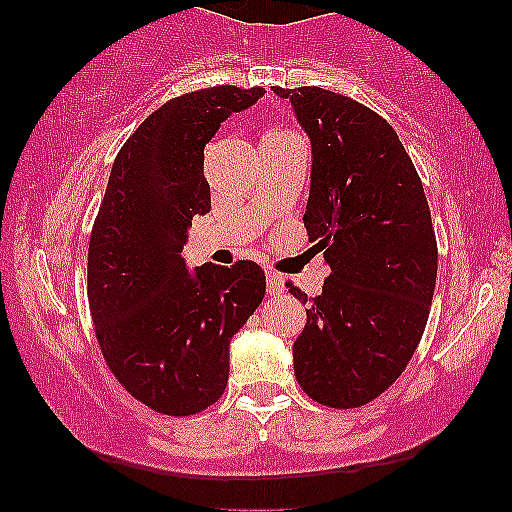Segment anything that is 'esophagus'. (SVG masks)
Returning <instances> with one entry per match:
<instances>
[{
  "mask_svg": "<svg viewBox=\"0 0 512 512\" xmlns=\"http://www.w3.org/2000/svg\"><path fill=\"white\" fill-rule=\"evenodd\" d=\"M267 291L269 293H281L284 291V279L276 272H267Z\"/></svg>",
  "mask_w": 512,
  "mask_h": 512,
  "instance_id": "34e87169",
  "label": "esophagus"
}]
</instances>
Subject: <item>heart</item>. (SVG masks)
I'll return each mask as SVG.
<instances>
[{"instance_id":"b5f03b06","label":"heart","mask_w":512,"mask_h":512,"mask_svg":"<svg viewBox=\"0 0 512 512\" xmlns=\"http://www.w3.org/2000/svg\"><path fill=\"white\" fill-rule=\"evenodd\" d=\"M281 134H291V132H284V129H274V132H267L262 139H269V137H281Z\"/></svg>"}]
</instances>
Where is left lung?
Instances as JSON below:
<instances>
[{
  "label": "left lung",
  "mask_w": 512,
  "mask_h": 512,
  "mask_svg": "<svg viewBox=\"0 0 512 512\" xmlns=\"http://www.w3.org/2000/svg\"><path fill=\"white\" fill-rule=\"evenodd\" d=\"M313 146L303 223L330 276L293 342L298 385L315 402L356 409L407 368L426 330L438 245L419 173L378 113L320 86L279 88Z\"/></svg>",
  "instance_id": "8db88e82"
}]
</instances>
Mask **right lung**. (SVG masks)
Returning <instances> with one entry per match:
<instances>
[{
  "instance_id": "add662e5",
  "label": "right lung",
  "mask_w": 512,
  "mask_h": 512,
  "mask_svg": "<svg viewBox=\"0 0 512 512\" xmlns=\"http://www.w3.org/2000/svg\"><path fill=\"white\" fill-rule=\"evenodd\" d=\"M260 86L182 93L151 113L110 170L88 243V305L113 375L158 414L211 407L228 383L233 334L262 303L257 262L233 267L182 260L192 216L211 209L204 146Z\"/></svg>"
}]
</instances>
